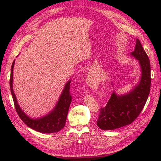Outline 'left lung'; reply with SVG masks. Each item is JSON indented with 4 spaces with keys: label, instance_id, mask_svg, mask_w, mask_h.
<instances>
[{
    "label": "left lung",
    "instance_id": "1",
    "mask_svg": "<svg viewBox=\"0 0 161 161\" xmlns=\"http://www.w3.org/2000/svg\"><path fill=\"white\" fill-rule=\"evenodd\" d=\"M131 55L139 61L141 65V80L127 94L112 93L106 107L100 108L97 125L101 129L112 130L131 124L145 107L151 87V67L149 57L139 39H136L135 50Z\"/></svg>",
    "mask_w": 161,
    "mask_h": 161
}]
</instances>
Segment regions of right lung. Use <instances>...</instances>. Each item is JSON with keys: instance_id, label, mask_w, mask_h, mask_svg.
Returning a JSON list of instances; mask_svg holds the SVG:
<instances>
[{"instance_id": "1", "label": "right lung", "mask_w": 161, "mask_h": 161, "mask_svg": "<svg viewBox=\"0 0 161 161\" xmlns=\"http://www.w3.org/2000/svg\"><path fill=\"white\" fill-rule=\"evenodd\" d=\"M15 60L13 61L11 68V75H10L9 85L12 98L14 103L16 111L20 118L29 127L41 133H54L58 132L64 127L66 123L68 109L71 103L72 95L70 93V84L71 80L68 81L65 85L64 91L61 93L59 101L53 111L49 114L39 119H32L24 114L20 108L17 102L16 96L12 88L13 82V68L14 66Z\"/></svg>"}]
</instances>
